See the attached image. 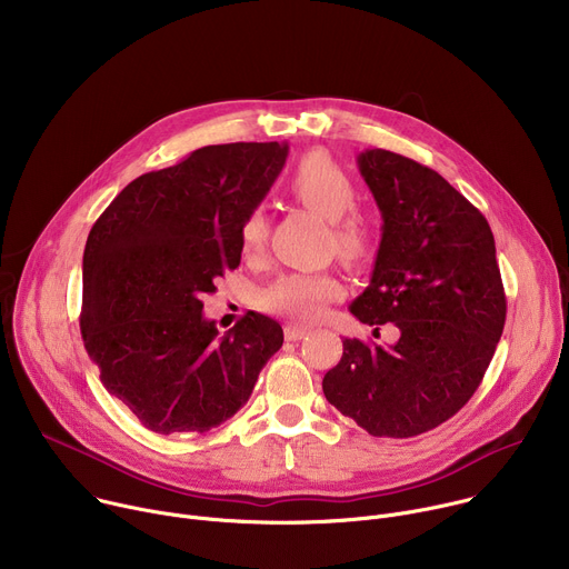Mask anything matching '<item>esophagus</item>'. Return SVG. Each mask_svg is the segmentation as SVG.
Returning a JSON list of instances; mask_svg holds the SVG:
<instances>
[{"mask_svg": "<svg viewBox=\"0 0 569 569\" xmlns=\"http://www.w3.org/2000/svg\"><path fill=\"white\" fill-rule=\"evenodd\" d=\"M306 327H299V323H288L286 327V340H290V342H295V340H301L303 336H306Z\"/></svg>", "mask_w": 569, "mask_h": 569, "instance_id": "1", "label": "esophagus"}]
</instances>
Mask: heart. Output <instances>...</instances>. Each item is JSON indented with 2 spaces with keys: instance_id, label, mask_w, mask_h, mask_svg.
<instances>
[{
  "instance_id": "b5f03b06",
  "label": "heart",
  "mask_w": 569,
  "mask_h": 569,
  "mask_svg": "<svg viewBox=\"0 0 569 569\" xmlns=\"http://www.w3.org/2000/svg\"><path fill=\"white\" fill-rule=\"evenodd\" d=\"M288 189L303 207L333 222V248L342 259L362 261L369 254L367 227L353 216L345 218L356 207V187L331 154L323 150L303 154L288 178ZM238 236L246 254L263 250L268 238V218L263 209H252L242 218ZM340 295L342 283L331 272H288L263 290L261 306L299 321H317Z\"/></svg>"
}]
</instances>
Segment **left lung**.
Returning <instances> with one entry per match:
<instances>
[{
  "label": "left lung",
  "instance_id": "8db88e82",
  "mask_svg": "<svg viewBox=\"0 0 569 569\" xmlns=\"http://www.w3.org/2000/svg\"><path fill=\"white\" fill-rule=\"evenodd\" d=\"M380 216L371 281L349 310L391 321L387 347L345 340L323 396L373 437L408 439L455 417L502 338L507 299L486 218L437 171L391 150L358 154Z\"/></svg>",
  "mask_w": 569,
  "mask_h": 569
}]
</instances>
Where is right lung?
<instances>
[{
    "mask_svg": "<svg viewBox=\"0 0 569 569\" xmlns=\"http://www.w3.org/2000/svg\"><path fill=\"white\" fill-rule=\"evenodd\" d=\"M286 157L279 141L198 148L132 180L88 236L80 333L103 387L157 435L231 419L283 345L279 321L261 312L220 338L202 295L238 268L240 222Z\"/></svg>",
    "mask_w": 569,
    "mask_h": 569,
    "instance_id": "right-lung-1",
    "label": "right lung"
}]
</instances>
